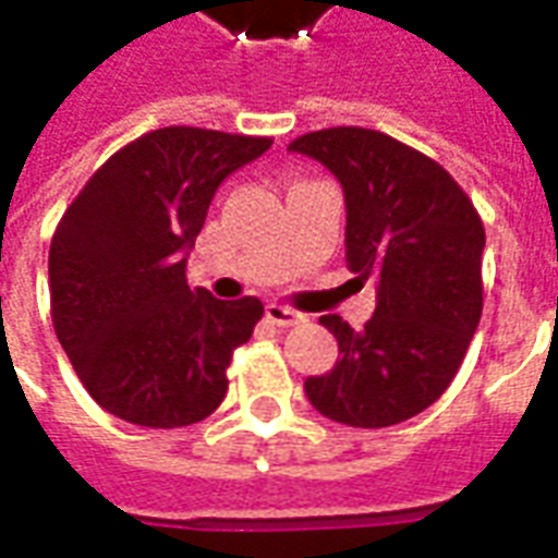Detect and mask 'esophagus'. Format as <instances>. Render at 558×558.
<instances>
[{
	"label": "esophagus",
	"mask_w": 558,
	"mask_h": 558,
	"mask_svg": "<svg viewBox=\"0 0 558 558\" xmlns=\"http://www.w3.org/2000/svg\"><path fill=\"white\" fill-rule=\"evenodd\" d=\"M266 319L280 325V328H292V325L307 322V316L299 311H292V307H287V304H266Z\"/></svg>",
	"instance_id": "34e87169"
}]
</instances>
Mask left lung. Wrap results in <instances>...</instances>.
I'll return each instance as SVG.
<instances>
[{
    "instance_id": "left-lung-1",
    "label": "left lung",
    "mask_w": 558,
    "mask_h": 558,
    "mask_svg": "<svg viewBox=\"0 0 558 558\" xmlns=\"http://www.w3.org/2000/svg\"><path fill=\"white\" fill-rule=\"evenodd\" d=\"M290 150L313 156L345 195V263L378 280L363 328L322 325L340 342L325 375L304 381L311 405L342 426L405 423L440 399L482 316L485 227L468 192L432 156L378 130L307 132Z\"/></svg>"
}]
</instances>
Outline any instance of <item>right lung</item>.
Returning <instances> with one entry per match:
<instances>
[{
    "instance_id": "right-lung-1",
    "label": "right lung",
    "mask_w": 558,
    "mask_h": 558,
    "mask_svg": "<svg viewBox=\"0 0 558 558\" xmlns=\"http://www.w3.org/2000/svg\"><path fill=\"white\" fill-rule=\"evenodd\" d=\"M268 147V135L201 126L144 132L64 209L49 245L52 328L109 414L180 428L221 405L227 366L263 301L189 290L185 257L225 177Z\"/></svg>"
}]
</instances>
